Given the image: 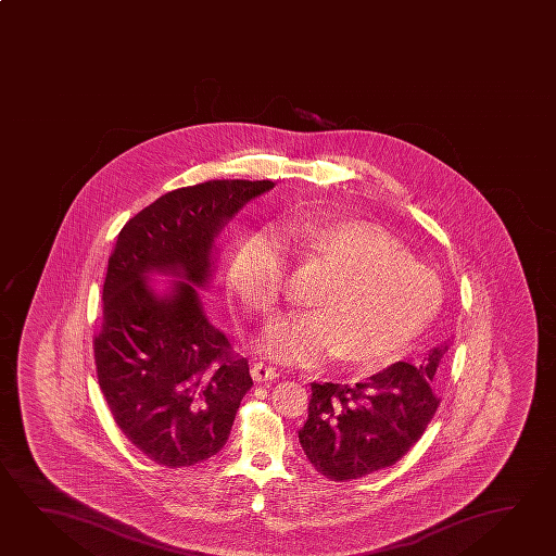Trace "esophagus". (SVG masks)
Returning <instances> with one entry per match:
<instances>
[{
    "instance_id": "esophagus-1",
    "label": "esophagus",
    "mask_w": 556,
    "mask_h": 556,
    "mask_svg": "<svg viewBox=\"0 0 556 556\" xmlns=\"http://www.w3.org/2000/svg\"><path fill=\"white\" fill-rule=\"evenodd\" d=\"M252 379L256 382L274 381L278 377V370L266 363H254L251 369Z\"/></svg>"
}]
</instances>
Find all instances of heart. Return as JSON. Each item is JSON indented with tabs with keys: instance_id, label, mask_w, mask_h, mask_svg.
Returning a JSON list of instances; mask_svg holds the SVG:
<instances>
[{
	"instance_id": "1",
	"label": "heart",
	"mask_w": 556,
	"mask_h": 556,
	"mask_svg": "<svg viewBox=\"0 0 556 556\" xmlns=\"http://www.w3.org/2000/svg\"><path fill=\"white\" fill-rule=\"evenodd\" d=\"M302 264L329 273L309 309L274 319L261 341L273 359L316 365L343 355L355 369L396 359L434 319L444 288L387 230L367 220H298L292 227ZM230 288L258 317L273 316L288 292L290 262L282 237L254 232L240 244Z\"/></svg>"
}]
</instances>
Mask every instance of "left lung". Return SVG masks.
Here are the masks:
<instances>
[{"instance_id": "left-lung-1", "label": "left lung", "mask_w": 556, "mask_h": 556, "mask_svg": "<svg viewBox=\"0 0 556 556\" xmlns=\"http://www.w3.org/2000/svg\"><path fill=\"white\" fill-rule=\"evenodd\" d=\"M446 351L447 345L432 349L418 365L399 361L355 384L312 382L298 438L317 473L351 481L396 464L440 406L434 381Z\"/></svg>"}]
</instances>
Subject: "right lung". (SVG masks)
<instances>
[{
    "label": "right lung",
    "instance_id": "add662e5",
    "mask_svg": "<svg viewBox=\"0 0 556 556\" xmlns=\"http://www.w3.org/2000/svg\"><path fill=\"white\" fill-rule=\"evenodd\" d=\"M273 187L213 179L169 191L122 227L110 254L92 341L100 391L122 434L165 468L215 456L251 391L249 361L208 324L195 286L207 282L218 230ZM150 269L188 282L160 299L144 283Z\"/></svg>",
    "mask_w": 556,
    "mask_h": 556
}]
</instances>
